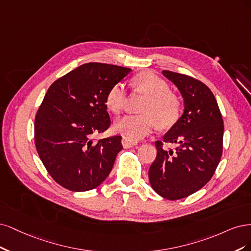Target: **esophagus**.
Returning <instances> with one entry per match:
<instances>
[{
	"instance_id": "1",
	"label": "esophagus",
	"mask_w": 251,
	"mask_h": 251,
	"mask_svg": "<svg viewBox=\"0 0 251 251\" xmlns=\"http://www.w3.org/2000/svg\"><path fill=\"white\" fill-rule=\"evenodd\" d=\"M137 144H139V142H137L136 140L129 139V137H123V140H122V145L124 148H132V147L136 146Z\"/></svg>"
}]
</instances>
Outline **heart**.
<instances>
[{"label": "heart", "mask_w": 251, "mask_h": 251, "mask_svg": "<svg viewBox=\"0 0 251 251\" xmlns=\"http://www.w3.org/2000/svg\"><path fill=\"white\" fill-rule=\"evenodd\" d=\"M134 90L148 96L142 111L144 115H126L114 123V130L132 140H140L150 134L157 125L169 126L179 116V102L170 93L168 83L152 72H142L133 80ZM126 101V88L123 83L112 85L105 97L107 108L119 114Z\"/></svg>", "instance_id": "1"}]
</instances>
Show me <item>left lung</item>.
Segmentation results:
<instances>
[{"mask_svg":"<svg viewBox=\"0 0 251 251\" xmlns=\"http://www.w3.org/2000/svg\"><path fill=\"white\" fill-rule=\"evenodd\" d=\"M181 94L184 109L157 141V154L149 169V180L158 195L177 200L192 195L211 180L223 148V120L212 91L199 80L163 71ZM164 142L176 143L175 151L164 150Z\"/></svg>","mask_w":251,"mask_h":251,"instance_id":"8db88e82","label":"left lung"}]
</instances>
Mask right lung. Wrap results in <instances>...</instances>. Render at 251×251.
<instances>
[{
    "label": "right lung",
    "instance_id": "1",
    "mask_svg": "<svg viewBox=\"0 0 251 251\" xmlns=\"http://www.w3.org/2000/svg\"><path fill=\"white\" fill-rule=\"evenodd\" d=\"M130 72L114 64L84 63L49 87L35 117V146L47 171L61 187L90 191L109 175L123 149L122 136L92 137L110 126L105 97Z\"/></svg>",
    "mask_w": 251,
    "mask_h": 251
}]
</instances>
